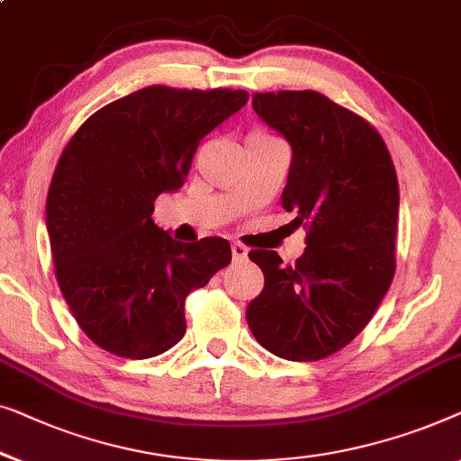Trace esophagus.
<instances>
[{
  "label": "esophagus",
  "mask_w": 461,
  "mask_h": 461,
  "mask_svg": "<svg viewBox=\"0 0 461 461\" xmlns=\"http://www.w3.org/2000/svg\"><path fill=\"white\" fill-rule=\"evenodd\" d=\"M231 255H233V258H236V261H244V258L249 257V249H246L244 244L233 242L231 244Z\"/></svg>",
  "instance_id": "1"
}]
</instances>
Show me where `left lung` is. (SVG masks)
<instances>
[{"label":"left lung","mask_w":461,"mask_h":461,"mask_svg":"<svg viewBox=\"0 0 461 461\" xmlns=\"http://www.w3.org/2000/svg\"><path fill=\"white\" fill-rule=\"evenodd\" d=\"M257 114L293 146L282 206L304 223L303 257L250 250L265 288L246 309L250 332L277 357L317 361L345 348L394 277L399 181L384 140L320 92L252 95Z\"/></svg>","instance_id":"obj_1"}]
</instances>
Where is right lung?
I'll list each match as a JSON object with an SVG mask.
<instances>
[{
  "instance_id": "add662e5",
  "label": "right lung",
  "mask_w": 461,
  "mask_h": 461,
  "mask_svg": "<svg viewBox=\"0 0 461 461\" xmlns=\"http://www.w3.org/2000/svg\"><path fill=\"white\" fill-rule=\"evenodd\" d=\"M246 102L244 89L144 87L94 113L62 150L45 203L56 280L104 351H168L185 334V296L230 265L228 240L177 242L152 212L184 185L200 140Z\"/></svg>"
}]
</instances>
